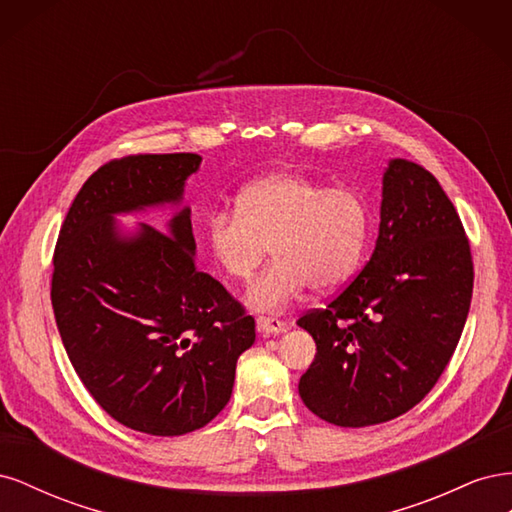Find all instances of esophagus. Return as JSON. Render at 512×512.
Segmentation results:
<instances>
[{
	"label": "esophagus",
	"instance_id": "obj_1",
	"mask_svg": "<svg viewBox=\"0 0 512 512\" xmlns=\"http://www.w3.org/2000/svg\"><path fill=\"white\" fill-rule=\"evenodd\" d=\"M256 327L262 335H275V333L284 331V322L280 318H275V316H258Z\"/></svg>",
	"mask_w": 512,
	"mask_h": 512
}]
</instances>
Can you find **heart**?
Wrapping results in <instances>:
<instances>
[{
	"instance_id": "b5f03b06",
	"label": "heart",
	"mask_w": 512,
	"mask_h": 512,
	"mask_svg": "<svg viewBox=\"0 0 512 512\" xmlns=\"http://www.w3.org/2000/svg\"><path fill=\"white\" fill-rule=\"evenodd\" d=\"M235 207L209 211L200 241L213 265L237 282L250 280L271 245L275 260L245 294L258 312H280L309 286L337 288L359 267L369 207L350 185L282 170L245 183Z\"/></svg>"
}]
</instances>
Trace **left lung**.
<instances>
[{
	"label": "left lung",
	"instance_id": "1",
	"mask_svg": "<svg viewBox=\"0 0 512 512\" xmlns=\"http://www.w3.org/2000/svg\"><path fill=\"white\" fill-rule=\"evenodd\" d=\"M472 286L470 243L442 185L423 166L391 160L374 254L327 307L297 320L316 342L303 404L339 427L414 408L451 361Z\"/></svg>",
	"mask_w": 512,
	"mask_h": 512
}]
</instances>
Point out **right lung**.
Instances as JSON below:
<instances>
[{"label":"right lung","instance_id":"obj_1","mask_svg":"<svg viewBox=\"0 0 512 512\" xmlns=\"http://www.w3.org/2000/svg\"><path fill=\"white\" fill-rule=\"evenodd\" d=\"M203 158L160 153L111 160L91 175L59 230L51 301L61 342L85 389L117 423L149 436L205 427L232 395L254 318L196 269L190 207L166 232L115 215L181 205Z\"/></svg>","mask_w":512,"mask_h":512}]
</instances>
